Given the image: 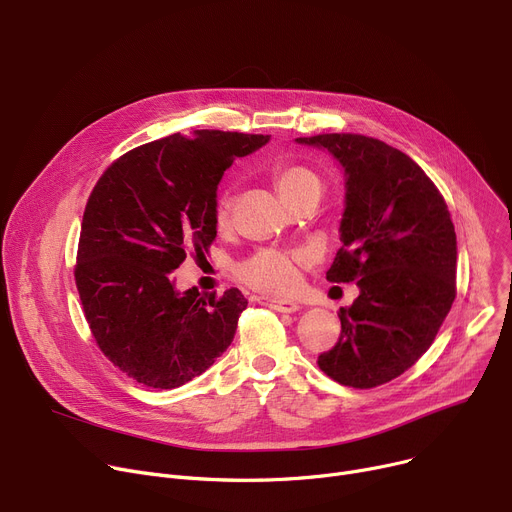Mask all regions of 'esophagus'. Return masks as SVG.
<instances>
[{
	"mask_svg": "<svg viewBox=\"0 0 512 512\" xmlns=\"http://www.w3.org/2000/svg\"><path fill=\"white\" fill-rule=\"evenodd\" d=\"M257 302L263 304V306H267V308H271V310H277V312H296V310L302 308V306H300L298 302H294V300H277V298H267V296L257 298Z\"/></svg>",
	"mask_w": 512,
	"mask_h": 512,
	"instance_id": "obj_1",
	"label": "esophagus"
}]
</instances>
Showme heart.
Wrapping results in <instances>:
<instances>
[{
	"instance_id": "obj_1",
	"label": "heart",
	"mask_w": 512,
	"mask_h": 512,
	"mask_svg": "<svg viewBox=\"0 0 512 512\" xmlns=\"http://www.w3.org/2000/svg\"><path fill=\"white\" fill-rule=\"evenodd\" d=\"M273 185L277 194H280L288 204L308 196V194H322V179L320 175L306 167V165H280L273 169ZM232 198L228 190H222L214 204V222L216 226H226L230 218ZM302 263V255L298 253H282L275 249H261L247 257L237 267L239 280L247 286L273 294L284 296L296 290L300 273L298 265Z\"/></svg>"
}]
</instances>
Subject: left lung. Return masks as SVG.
I'll return each instance as SVG.
<instances>
[{
	"mask_svg": "<svg viewBox=\"0 0 512 512\" xmlns=\"http://www.w3.org/2000/svg\"><path fill=\"white\" fill-rule=\"evenodd\" d=\"M345 171L341 243L327 280L355 282L341 337L318 367L351 388L382 386L414 365L455 300L457 241L435 183L402 151L363 134H316Z\"/></svg>",
	"mask_w": 512,
	"mask_h": 512,
	"instance_id": "8db88e82",
	"label": "left lung"
}]
</instances>
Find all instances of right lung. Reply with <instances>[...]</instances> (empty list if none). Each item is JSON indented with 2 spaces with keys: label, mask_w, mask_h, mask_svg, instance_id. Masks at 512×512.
Masks as SVG:
<instances>
[{
  "label": "right lung",
  "mask_w": 512,
  "mask_h": 512,
  "mask_svg": "<svg viewBox=\"0 0 512 512\" xmlns=\"http://www.w3.org/2000/svg\"><path fill=\"white\" fill-rule=\"evenodd\" d=\"M267 141V134L175 132L116 159L91 192L75 284L102 353L138 384L179 388L235 339L245 296L237 288L220 298L179 292L171 271L190 253H208L224 171Z\"/></svg>",
  "instance_id": "obj_1"
}]
</instances>
